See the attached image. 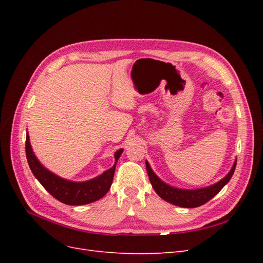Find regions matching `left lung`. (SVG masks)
Masks as SVG:
<instances>
[{
	"mask_svg": "<svg viewBox=\"0 0 263 263\" xmlns=\"http://www.w3.org/2000/svg\"><path fill=\"white\" fill-rule=\"evenodd\" d=\"M236 163L237 161H235L232 170H230V172L227 174V176L224 179H221L219 182H217L216 184L211 185L209 187L198 189V190L174 189L168 184H165L164 182H162L160 179H159L154 173V171L151 170L150 165L147 161H146V168H147L149 180L151 182V185H153L154 190L156 191V193L159 196L163 198L164 201L172 203L177 206H181V208L193 209L208 203L227 184L235 172Z\"/></svg>",
	"mask_w": 263,
	"mask_h": 263,
	"instance_id": "1",
	"label": "left lung"
}]
</instances>
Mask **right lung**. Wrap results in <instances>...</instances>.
<instances>
[{
  "mask_svg": "<svg viewBox=\"0 0 263 263\" xmlns=\"http://www.w3.org/2000/svg\"><path fill=\"white\" fill-rule=\"evenodd\" d=\"M26 158L29 168L39 183L48 192L63 204L67 205H84L100 200L104 196L112 185L116 162L121 157L123 149L115 153V164L105 171L100 177L86 182H71L61 179L55 174L44 168V165L37 160L33 149L29 144L28 134L26 135Z\"/></svg>",
  "mask_w": 263,
  "mask_h": 263,
  "instance_id": "1",
  "label": "right lung"
}]
</instances>
